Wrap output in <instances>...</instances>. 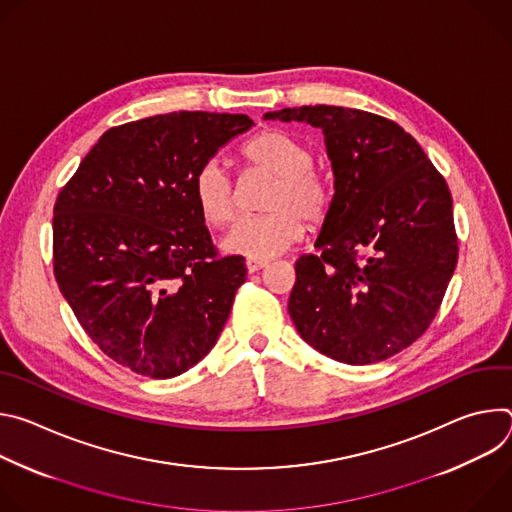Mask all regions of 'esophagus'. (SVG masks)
Listing matches in <instances>:
<instances>
[{"instance_id":"1","label":"esophagus","mask_w":512,"mask_h":512,"mask_svg":"<svg viewBox=\"0 0 512 512\" xmlns=\"http://www.w3.org/2000/svg\"><path fill=\"white\" fill-rule=\"evenodd\" d=\"M263 267H267V261L247 259V271H249V273H255V271H259V269H263Z\"/></svg>"}]
</instances>
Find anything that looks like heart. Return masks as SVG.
Masks as SVG:
<instances>
[{
  "mask_svg": "<svg viewBox=\"0 0 512 512\" xmlns=\"http://www.w3.org/2000/svg\"><path fill=\"white\" fill-rule=\"evenodd\" d=\"M247 166L273 178L261 216L239 221L223 241L229 253L267 261L302 239L304 227L318 229L334 206V182L314 168L310 145L281 129L255 133L243 148ZM192 194L202 221L225 229L237 214L235 186L218 160L200 166L192 180Z\"/></svg>",
  "mask_w": 512,
  "mask_h": 512,
  "instance_id": "1",
  "label": "heart"
}]
</instances>
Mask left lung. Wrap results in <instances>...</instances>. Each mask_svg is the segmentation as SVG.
Masks as SVG:
<instances>
[{
	"instance_id": "left-lung-1",
	"label": "left lung",
	"mask_w": 512,
	"mask_h": 512,
	"mask_svg": "<svg viewBox=\"0 0 512 512\" xmlns=\"http://www.w3.org/2000/svg\"><path fill=\"white\" fill-rule=\"evenodd\" d=\"M263 117L320 127L334 170L320 253L296 261L291 320L334 360L391 358L429 328L458 263L444 176L401 125L369 111L304 105Z\"/></svg>"
}]
</instances>
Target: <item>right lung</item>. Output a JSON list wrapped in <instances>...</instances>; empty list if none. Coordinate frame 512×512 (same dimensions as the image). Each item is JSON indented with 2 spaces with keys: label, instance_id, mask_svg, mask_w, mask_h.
Returning <instances> with one entry per match:
<instances>
[{
  "label": "right lung",
  "instance_id": "add662e5",
  "mask_svg": "<svg viewBox=\"0 0 512 512\" xmlns=\"http://www.w3.org/2000/svg\"><path fill=\"white\" fill-rule=\"evenodd\" d=\"M247 115L174 111L105 131L54 202V277L89 338L121 367L182 375L221 334L247 267L223 257L192 180Z\"/></svg>",
  "mask_w": 512,
  "mask_h": 512
}]
</instances>
